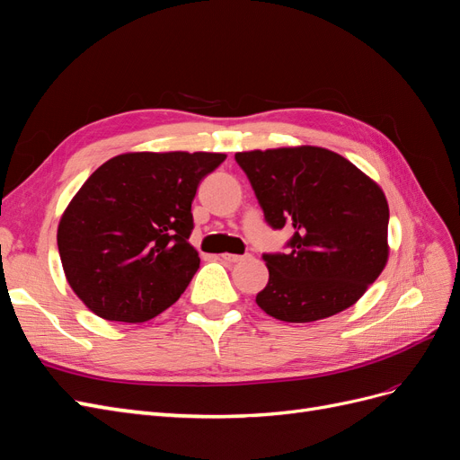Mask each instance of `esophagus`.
I'll return each mask as SVG.
<instances>
[{
  "mask_svg": "<svg viewBox=\"0 0 460 460\" xmlns=\"http://www.w3.org/2000/svg\"><path fill=\"white\" fill-rule=\"evenodd\" d=\"M222 259L228 261V262H240V261L249 259V255H234V253H225V255H222Z\"/></svg>",
  "mask_w": 460,
  "mask_h": 460,
  "instance_id": "1",
  "label": "esophagus"
}]
</instances>
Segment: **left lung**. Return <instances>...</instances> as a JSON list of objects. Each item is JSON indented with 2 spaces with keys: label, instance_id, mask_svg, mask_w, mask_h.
Listing matches in <instances>:
<instances>
[{
  "label": "left lung",
  "instance_id": "1",
  "mask_svg": "<svg viewBox=\"0 0 460 460\" xmlns=\"http://www.w3.org/2000/svg\"><path fill=\"white\" fill-rule=\"evenodd\" d=\"M274 230L294 228L286 253H264L259 307L284 323H314L351 307L384 270L389 208L384 191L324 147L235 153Z\"/></svg>",
  "mask_w": 460,
  "mask_h": 460
}]
</instances>
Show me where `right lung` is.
<instances>
[{"label": "right lung", "instance_id": "right-lung-1", "mask_svg": "<svg viewBox=\"0 0 460 460\" xmlns=\"http://www.w3.org/2000/svg\"><path fill=\"white\" fill-rule=\"evenodd\" d=\"M225 153H124L103 163L59 222L66 282L86 307L115 323L169 309L199 269L190 245L191 201Z\"/></svg>", "mask_w": 460, "mask_h": 460}]
</instances>
